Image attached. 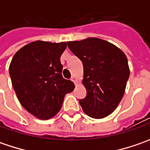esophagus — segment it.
Listing matches in <instances>:
<instances>
[{"mask_svg":"<svg viewBox=\"0 0 150 150\" xmlns=\"http://www.w3.org/2000/svg\"><path fill=\"white\" fill-rule=\"evenodd\" d=\"M72 81L74 83H78V78H76V77H72Z\"/></svg>","mask_w":150,"mask_h":150,"instance_id":"obj_1","label":"esophagus"}]
</instances>
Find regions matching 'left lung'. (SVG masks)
I'll list each match as a JSON object with an SVG mask.
<instances>
[{"label":"left lung","instance_id":"1","mask_svg":"<svg viewBox=\"0 0 150 150\" xmlns=\"http://www.w3.org/2000/svg\"><path fill=\"white\" fill-rule=\"evenodd\" d=\"M67 46L83 65L82 83L87 96L79 100L83 112L94 118L108 116L123 98L129 78L126 55L115 45L97 38L67 42Z\"/></svg>","mask_w":150,"mask_h":150}]
</instances>
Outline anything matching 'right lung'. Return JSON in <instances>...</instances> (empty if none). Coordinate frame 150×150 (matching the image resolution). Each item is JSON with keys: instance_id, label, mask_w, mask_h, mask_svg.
I'll return each instance as SVG.
<instances>
[{"instance_id": "add662e5", "label": "right lung", "mask_w": 150, "mask_h": 150, "mask_svg": "<svg viewBox=\"0 0 150 150\" xmlns=\"http://www.w3.org/2000/svg\"><path fill=\"white\" fill-rule=\"evenodd\" d=\"M66 42L35 41L13 56L9 73L16 97L34 117L47 120L60 111L64 97L75 85L62 78L60 57Z\"/></svg>"}]
</instances>
